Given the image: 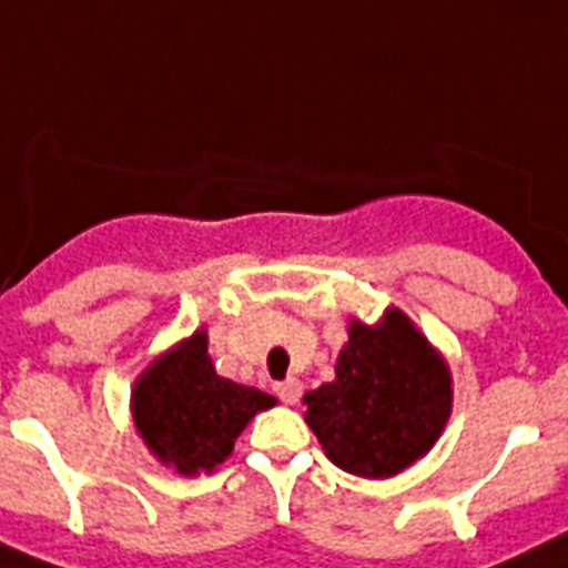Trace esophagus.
I'll use <instances>...</instances> for the list:
<instances>
[{
    "instance_id": "34e87169",
    "label": "esophagus",
    "mask_w": 568,
    "mask_h": 568,
    "mask_svg": "<svg viewBox=\"0 0 568 568\" xmlns=\"http://www.w3.org/2000/svg\"><path fill=\"white\" fill-rule=\"evenodd\" d=\"M301 389H304V386H301L298 378H287V381H281V384H275V395H278V398L290 406L298 404Z\"/></svg>"
}]
</instances>
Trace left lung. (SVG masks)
<instances>
[{"instance_id":"1","label":"left lung","mask_w":568,"mask_h":568,"mask_svg":"<svg viewBox=\"0 0 568 568\" xmlns=\"http://www.w3.org/2000/svg\"><path fill=\"white\" fill-rule=\"evenodd\" d=\"M335 378L304 395V420L338 469L384 480L424 458L453 415V373L413 318H349Z\"/></svg>"}]
</instances>
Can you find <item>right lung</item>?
Segmentation results:
<instances>
[{
	"mask_svg": "<svg viewBox=\"0 0 568 568\" xmlns=\"http://www.w3.org/2000/svg\"><path fill=\"white\" fill-rule=\"evenodd\" d=\"M275 398L215 373L207 329H195L144 366L130 389V415L148 453L184 478L210 475L235 438Z\"/></svg>",
	"mask_w": 568,
	"mask_h": 568,
	"instance_id": "add662e5",
	"label": "right lung"
}]
</instances>
